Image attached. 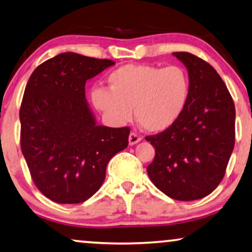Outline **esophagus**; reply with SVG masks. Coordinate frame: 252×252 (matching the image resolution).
Here are the masks:
<instances>
[{
	"label": "esophagus",
	"mask_w": 252,
	"mask_h": 252,
	"mask_svg": "<svg viewBox=\"0 0 252 252\" xmlns=\"http://www.w3.org/2000/svg\"><path fill=\"white\" fill-rule=\"evenodd\" d=\"M141 141V136L139 135V134H136L135 132H130L129 136H128V142L130 146L133 145H136V143Z\"/></svg>",
	"instance_id": "esophagus-1"
}]
</instances>
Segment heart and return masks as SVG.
<instances>
[{"label": "heart", "instance_id": "obj_1", "mask_svg": "<svg viewBox=\"0 0 252 252\" xmlns=\"http://www.w3.org/2000/svg\"><path fill=\"white\" fill-rule=\"evenodd\" d=\"M106 88L91 90L93 105L113 125L133 117L147 132L158 133L177 122L188 102L190 80L184 68L125 64L107 75Z\"/></svg>", "mask_w": 252, "mask_h": 252}]
</instances>
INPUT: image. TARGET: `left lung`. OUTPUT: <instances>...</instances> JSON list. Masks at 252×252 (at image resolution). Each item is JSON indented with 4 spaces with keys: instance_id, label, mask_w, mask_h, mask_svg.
Instances as JSON below:
<instances>
[{
    "instance_id": "obj_1",
    "label": "left lung",
    "mask_w": 252,
    "mask_h": 252,
    "mask_svg": "<svg viewBox=\"0 0 252 252\" xmlns=\"http://www.w3.org/2000/svg\"><path fill=\"white\" fill-rule=\"evenodd\" d=\"M172 54L189 71L190 93L174 125L146 136L155 148L147 172L168 197L191 201L210 194L223 178L235 145V105L210 63L188 52Z\"/></svg>"
}]
</instances>
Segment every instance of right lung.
Listing matches in <instances>:
<instances>
[{"label":"right lung","instance_id":"right-lung-1","mask_svg":"<svg viewBox=\"0 0 252 252\" xmlns=\"http://www.w3.org/2000/svg\"><path fill=\"white\" fill-rule=\"evenodd\" d=\"M114 62L67 52L35 68L23 96L21 148L45 197L80 204L102 186L106 165L128 146L129 127L97 125L86 82Z\"/></svg>","mask_w":252,"mask_h":252}]
</instances>
